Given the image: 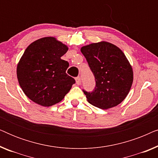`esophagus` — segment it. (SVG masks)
Returning a JSON list of instances; mask_svg holds the SVG:
<instances>
[{
	"label": "esophagus",
	"instance_id": "obj_1",
	"mask_svg": "<svg viewBox=\"0 0 158 158\" xmlns=\"http://www.w3.org/2000/svg\"><path fill=\"white\" fill-rule=\"evenodd\" d=\"M75 81H76V83H77V85H81V77H76V78H75Z\"/></svg>",
	"mask_w": 158,
	"mask_h": 158
}]
</instances>
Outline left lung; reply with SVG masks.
Returning <instances> with one entry per match:
<instances>
[{"label": "left lung", "instance_id": "1", "mask_svg": "<svg viewBox=\"0 0 158 158\" xmlns=\"http://www.w3.org/2000/svg\"><path fill=\"white\" fill-rule=\"evenodd\" d=\"M94 73L96 87L83 90L88 103L102 109L116 106L124 100L133 83V70L124 53L111 43H92L81 49Z\"/></svg>", "mask_w": 158, "mask_h": 158}]
</instances>
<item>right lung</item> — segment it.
I'll list each match as a JSON object with an SVG mask.
<instances>
[{
	"label": "right lung",
	"mask_w": 158,
	"mask_h": 158,
	"mask_svg": "<svg viewBox=\"0 0 158 158\" xmlns=\"http://www.w3.org/2000/svg\"><path fill=\"white\" fill-rule=\"evenodd\" d=\"M68 50L53 36L41 38L29 44L17 64L21 89L29 99L42 106L59 103L75 83L66 70L69 63L61 59Z\"/></svg>",
	"instance_id": "1"
}]
</instances>
